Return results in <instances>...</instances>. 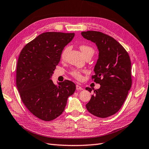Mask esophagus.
<instances>
[{"instance_id":"1","label":"esophagus","mask_w":149,"mask_h":149,"mask_svg":"<svg viewBox=\"0 0 149 149\" xmlns=\"http://www.w3.org/2000/svg\"><path fill=\"white\" fill-rule=\"evenodd\" d=\"M76 89H77V90H83V88L81 87L79 84H76Z\"/></svg>"}]
</instances>
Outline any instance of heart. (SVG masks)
I'll list each match as a JSON object with an SVG mask.
<instances>
[{"mask_svg":"<svg viewBox=\"0 0 149 149\" xmlns=\"http://www.w3.org/2000/svg\"><path fill=\"white\" fill-rule=\"evenodd\" d=\"M79 49L81 52H82L83 55H84V56L85 57L86 56L88 55H91L93 56L94 53V49L93 47L88 46V45H81L79 47ZM69 50V47H66L63 50L61 55V57L62 59H64L66 56V53H68ZM71 74L72 75V76L76 79H77L78 80L81 79L82 78V74H81V71L78 70H74L73 71H72L71 72Z\"/></svg>","mask_w":149,"mask_h":149,"instance_id":"b5f03b06","label":"heart"}]
</instances>
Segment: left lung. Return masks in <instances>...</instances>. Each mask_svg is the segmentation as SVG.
Masks as SVG:
<instances>
[{
    "mask_svg": "<svg viewBox=\"0 0 149 149\" xmlns=\"http://www.w3.org/2000/svg\"><path fill=\"white\" fill-rule=\"evenodd\" d=\"M85 38L96 43L99 51L94 66V81L100 88L86 105L87 110L98 118L114 115L124 104L131 88V62L124 47L110 36L100 31H82ZM91 93L92 89L86 88Z\"/></svg>",
    "mask_w": 149,
    "mask_h": 149,
    "instance_id": "1",
    "label": "left lung"
}]
</instances>
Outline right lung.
Instances as JSON below:
<instances>
[{
  "mask_svg": "<svg viewBox=\"0 0 149 149\" xmlns=\"http://www.w3.org/2000/svg\"><path fill=\"white\" fill-rule=\"evenodd\" d=\"M74 33L45 32L22 49L17 65L16 83L22 101L37 118L52 120L64 111L76 85L65 80L57 86L50 79L64 47Z\"/></svg>",
  "mask_w": 149,
  "mask_h": 149,
  "instance_id": "1",
  "label": "right lung"
}]
</instances>
